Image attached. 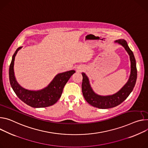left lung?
I'll list each match as a JSON object with an SVG mask.
<instances>
[{
    "instance_id": "1",
    "label": "left lung",
    "mask_w": 148,
    "mask_h": 148,
    "mask_svg": "<svg viewBox=\"0 0 148 148\" xmlns=\"http://www.w3.org/2000/svg\"><path fill=\"white\" fill-rule=\"evenodd\" d=\"M123 47L128 53L130 60V74L127 82L118 92L110 96H100L95 93L91 87L88 77L82 73V92L85 100L90 105L99 109H110L116 107L125 100L132 91L137 79V69L135 56L129 48L125 39H119L115 41Z\"/></svg>"
}]
</instances>
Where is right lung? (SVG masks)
<instances>
[{"label":"right lung","mask_w":148,"mask_h":148,"mask_svg":"<svg viewBox=\"0 0 148 148\" xmlns=\"http://www.w3.org/2000/svg\"><path fill=\"white\" fill-rule=\"evenodd\" d=\"M21 48L22 47H19L15 52L9 66V81L13 90L20 100L35 108L46 107L54 104L61 96L65 85L75 71L70 70L58 74L47 87L41 90L32 91L25 89L17 82L13 69L15 56Z\"/></svg>","instance_id":"add662e5"}]
</instances>
